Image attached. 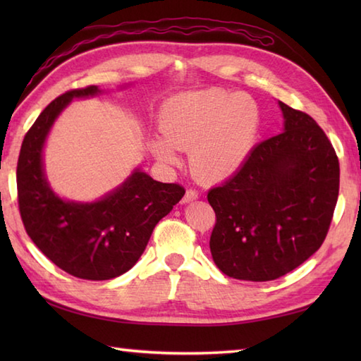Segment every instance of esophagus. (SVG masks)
<instances>
[{
    "mask_svg": "<svg viewBox=\"0 0 361 361\" xmlns=\"http://www.w3.org/2000/svg\"><path fill=\"white\" fill-rule=\"evenodd\" d=\"M197 198H198V192H197V190H195V189H188L185 197H183V202L189 203V202L197 200Z\"/></svg>",
    "mask_w": 361,
    "mask_h": 361,
    "instance_id": "34e87169",
    "label": "esophagus"
}]
</instances>
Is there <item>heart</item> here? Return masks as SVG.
Instances as JSON below:
<instances>
[{
	"instance_id": "b5f03b06",
	"label": "heart",
	"mask_w": 361,
	"mask_h": 361,
	"mask_svg": "<svg viewBox=\"0 0 361 361\" xmlns=\"http://www.w3.org/2000/svg\"><path fill=\"white\" fill-rule=\"evenodd\" d=\"M163 140L152 142L161 163L176 164L175 150H190V171L203 181L234 175L247 161L260 130V109L247 93L221 88L169 97L159 111Z\"/></svg>"
}]
</instances>
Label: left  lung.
Instances as JSON below:
<instances>
[{
	"instance_id": "8db88e82",
	"label": "left lung",
	"mask_w": 361,
	"mask_h": 361,
	"mask_svg": "<svg viewBox=\"0 0 361 361\" xmlns=\"http://www.w3.org/2000/svg\"><path fill=\"white\" fill-rule=\"evenodd\" d=\"M286 128L257 144L208 202L216 212L209 248L221 273L273 281L323 245L340 190L335 149L307 113L279 102Z\"/></svg>"
}]
</instances>
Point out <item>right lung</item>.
Wrapping results in <instances>:
<instances>
[{"label":"right lung","instance_id":"add662e5","mask_svg":"<svg viewBox=\"0 0 361 361\" xmlns=\"http://www.w3.org/2000/svg\"><path fill=\"white\" fill-rule=\"evenodd\" d=\"M99 93L96 85L54 99L27 130L17 164L18 209L27 235L52 264L88 281L128 271L147 247L153 228L185 195L176 183L136 171L114 192L94 203L65 202L44 178L42 149L52 122L73 97Z\"/></svg>","mask_w":361,"mask_h":361}]
</instances>
